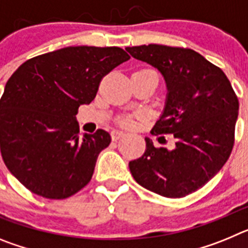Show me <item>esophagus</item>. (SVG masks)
<instances>
[{"label":"esophagus","instance_id":"esophagus-1","mask_svg":"<svg viewBox=\"0 0 248 248\" xmlns=\"http://www.w3.org/2000/svg\"><path fill=\"white\" fill-rule=\"evenodd\" d=\"M111 139L114 140V141H117V140H119L120 138H123L124 135H125V133L122 130H111Z\"/></svg>","mask_w":248,"mask_h":248}]
</instances>
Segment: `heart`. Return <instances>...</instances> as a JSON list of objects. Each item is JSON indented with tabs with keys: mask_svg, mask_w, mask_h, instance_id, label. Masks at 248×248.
Masks as SVG:
<instances>
[{
	"mask_svg": "<svg viewBox=\"0 0 248 248\" xmlns=\"http://www.w3.org/2000/svg\"><path fill=\"white\" fill-rule=\"evenodd\" d=\"M120 124H123V125H125V126H130L134 124V119H133L131 117L122 118V119H120Z\"/></svg>",
	"mask_w": 248,
	"mask_h": 248,
	"instance_id": "1",
	"label": "heart"
}]
</instances>
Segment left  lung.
<instances>
[{"label":"left lung","instance_id":"8db88e82","mask_svg":"<svg viewBox=\"0 0 248 248\" xmlns=\"http://www.w3.org/2000/svg\"><path fill=\"white\" fill-rule=\"evenodd\" d=\"M125 49L164 77L165 107L151 134H172L176 139L169 150L155 148L145 138V153L129 163L130 172L155 194L184 198L211 180L229 159L238 99L226 74L195 50L161 45Z\"/></svg>","mask_w":248,"mask_h":248}]
</instances>
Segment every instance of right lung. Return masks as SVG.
I'll return each mask as SVG.
<instances>
[{
    "instance_id": "1",
    "label": "right lung",
    "mask_w": 248,
    "mask_h": 248,
    "mask_svg": "<svg viewBox=\"0 0 248 248\" xmlns=\"http://www.w3.org/2000/svg\"><path fill=\"white\" fill-rule=\"evenodd\" d=\"M130 58L119 47H65L26 61L0 100V149L11 174L33 194L69 198L91 181L108 131L79 138L78 108L105 74Z\"/></svg>"
}]
</instances>
